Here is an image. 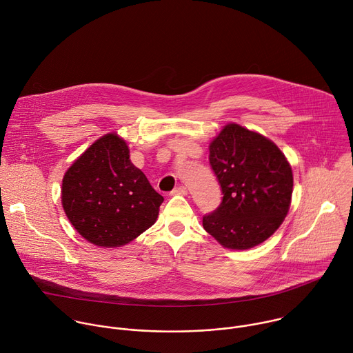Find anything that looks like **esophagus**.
I'll list each match as a JSON object with an SVG mask.
<instances>
[{
	"mask_svg": "<svg viewBox=\"0 0 353 353\" xmlns=\"http://www.w3.org/2000/svg\"><path fill=\"white\" fill-rule=\"evenodd\" d=\"M187 192H188L187 187L179 185V187H176V188L172 191V195H187Z\"/></svg>",
	"mask_w": 353,
	"mask_h": 353,
	"instance_id": "obj_1",
	"label": "esophagus"
}]
</instances>
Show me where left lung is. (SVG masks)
Returning <instances> with one entry per match:
<instances>
[{
    "label": "left lung",
    "instance_id": "8db88e82",
    "mask_svg": "<svg viewBox=\"0 0 353 353\" xmlns=\"http://www.w3.org/2000/svg\"><path fill=\"white\" fill-rule=\"evenodd\" d=\"M209 150L224 196L214 212L203 216V228L227 249L263 243L290 209V163L275 143L236 123L225 125Z\"/></svg>",
    "mask_w": 353,
    "mask_h": 353
}]
</instances>
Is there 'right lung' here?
I'll list each match as a JSON object with an SVG mask.
<instances>
[{
	"label": "right lung",
	"mask_w": 353,
	"mask_h": 353,
	"mask_svg": "<svg viewBox=\"0 0 353 353\" xmlns=\"http://www.w3.org/2000/svg\"><path fill=\"white\" fill-rule=\"evenodd\" d=\"M162 202L163 196L130 162L125 140L115 133L96 140L63 177L65 216L96 246L132 242L157 221Z\"/></svg>",
	"instance_id": "right-lung-1"
}]
</instances>
